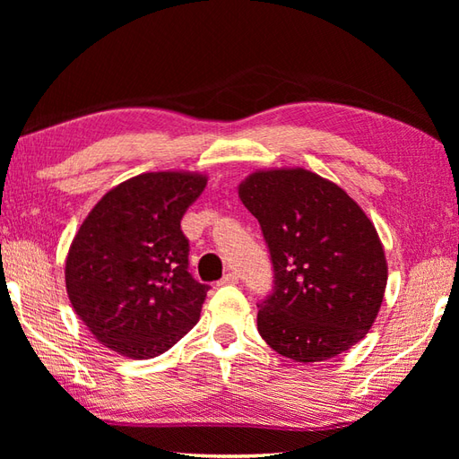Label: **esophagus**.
Returning a JSON list of instances; mask_svg holds the SVG:
<instances>
[{
	"label": "esophagus",
	"instance_id": "esophagus-1",
	"mask_svg": "<svg viewBox=\"0 0 459 459\" xmlns=\"http://www.w3.org/2000/svg\"><path fill=\"white\" fill-rule=\"evenodd\" d=\"M238 281V274L237 272H229V274H224L221 280H219V286H224V284H237Z\"/></svg>",
	"mask_w": 459,
	"mask_h": 459
}]
</instances>
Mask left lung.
<instances>
[{"mask_svg":"<svg viewBox=\"0 0 459 459\" xmlns=\"http://www.w3.org/2000/svg\"><path fill=\"white\" fill-rule=\"evenodd\" d=\"M270 252L262 339L298 363L357 345L383 304L386 260L373 222L349 195L306 169L256 171L240 185Z\"/></svg>","mask_w":459,"mask_h":459,"instance_id":"left-lung-1","label":"left lung"}]
</instances>
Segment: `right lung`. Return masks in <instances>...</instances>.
I'll use <instances>...</instances> for the list:
<instances>
[{
  "instance_id": "right-lung-1",
  "label": "right lung",
  "mask_w": 459,
  "mask_h": 459,
  "mask_svg": "<svg viewBox=\"0 0 459 459\" xmlns=\"http://www.w3.org/2000/svg\"><path fill=\"white\" fill-rule=\"evenodd\" d=\"M207 179L143 173L96 203L66 256V291L92 335L116 353L152 359L197 324L211 286L189 272L185 211Z\"/></svg>"
}]
</instances>
